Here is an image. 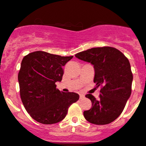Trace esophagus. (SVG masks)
<instances>
[{
    "mask_svg": "<svg viewBox=\"0 0 146 146\" xmlns=\"http://www.w3.org/2000/svg\"><path fill=\"white\" fill-rule=\"evenodd\" d=\"M84 97H85V96H84V94H80V99H83Z\"/></svg>",
    "mask_w": 146,
    "mask_h": 146,
    "instance_id": "34e87169",
    "label": "esophagus"
}]
</instances>
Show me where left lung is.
<instances>
[{
	"label": "left lung",
	"instance_id": "8db88e82",
	"mask_svg": "<svg viewBox=\"0 0 146 146\" xmlns=\"http://www.w3.org/2000/svg\"><path fill=\"white\" fill-rule=\"evenodd\" d=\"M77 58L94 66V82L101 86L100 95L96 100L91 94H86L92 107L84 111V118L96 125H107L121 115L132 92L133 76L127 57L115 48H93L78 52Z\"/></svg>",
	"mask_w": 146,
	"mask_h": 146
}]
</instances>
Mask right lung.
<instances>
[{
    "label": "right lung",
    "instance_id": "right-lung-1",
    "mask_svg": "<svg viewBox=\"0 0 146 146\" xmlns=\"http://www.w3.org/2000/svg\"><path fill=\"white\" fill-rule=\"evenodd\" d=\"M73 57L35 51L23 57L18 75L21 98L26 111L37 122H60L70 105L79 100L76 93L56 89L55 82L62 81L63 76L62 67Z\"/></svg>",
    "mask_w": 146,
    "mask_h": 146
}]
</instances>
